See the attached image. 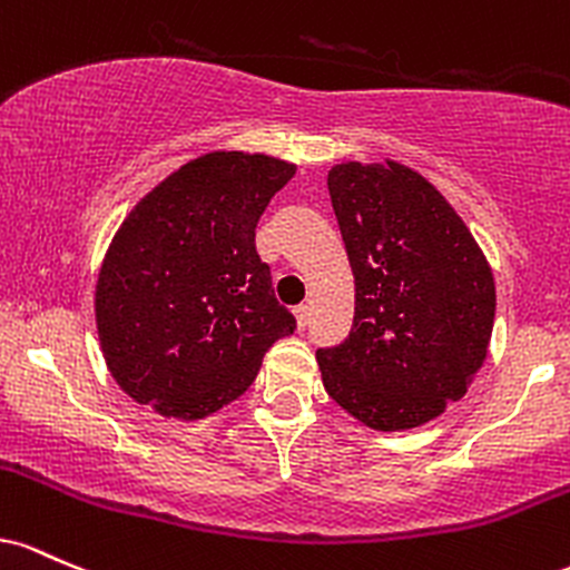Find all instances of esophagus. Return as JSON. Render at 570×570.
<instances>
[{
    "label": "esophagus",
    "instance_id": "obj_1",
    "mask_svg": "<svg viewBox=\"0 0 570 570\" xmlns=\"http://www.w3.org/2000/svg\"><path fill=\"white\" fill-rule=\"evenodd\" d=\"M293 312H296V323H298V328H306V323H309V306H306V304H302V306H296V309H293Z\"/></svg>",
    "mask_w": 570,
    "mask_h": 570
}]
</instances>
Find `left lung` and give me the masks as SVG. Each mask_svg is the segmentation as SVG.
<instances>
[{
	"label": "left lung",
	"instance_id": "obj_1",
	"mask_svg": "<svg viewBox=\"0 0 570 570\" xmlns=\"http://www.w3.org/2000/svg\"><path fill=\"white\" fill-rule=\"evenodd\" d=\"M355 277L353 331L317 350L325 393L374 431H409L463 399L488 357L495 279L474 234L420 171L331 166Z\"/></svg>",
	"mask_w": 570,
	"mask_h": 570
}]
</instances>
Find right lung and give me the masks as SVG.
<instances>
[{
    "instance_id": "1",
    "label": "right lung",
    "mask_w": 570,
    "mask_h": 570,
    "mask_svg": "<svg viewBox=\"0 0 570 570\" xmlns=\"http://www.w3.org/2000/svg\"><path fill=\"white\" fill-rule=\"evenodd\" d=\"M296 164L213 150L164 177L115 232L96 279L112 380L161 417L202 420L239 399L266 350L296 331L255 253L266 204Z\"/></svg>"
}]
</instances>
